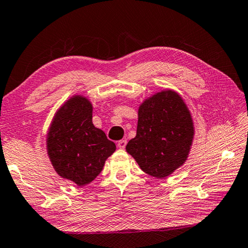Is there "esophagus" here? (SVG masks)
I'll return each instance as SVG.
<instances>
[{
    "mask_svg": "<svg viewBox=\"0 0 248 248\" xmlns=\"http://www.w3.org/2000/svg\"><path fill=\"white\" fill-rule=\"evenodd\" d=\"M126 144H127L126 140H122L117 141V147H119L120 149H124L125 147H126Z\"/></svg>",
    "mask_w": 248,
    "mask_h": 248,
    "instance_id": "1",
    "label": "esophagus"
}]
</instances>
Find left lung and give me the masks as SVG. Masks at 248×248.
<instances>
[{"label":"left lung","instance_id":"obj_1","mask_svg":"<svg viewBox=\"0 0 248 248\" xmlns=\"http://www.w3.org/2000/svg\"><path fill=\"white\" fill-rule=\"evenodd\" d=\"M193 137V120L184 100L166 90L140 107L136 136L126 151L147 174L162 179L186 161Z\"/></svg>","mask_w":248,"mask_h":248}]
</instances>
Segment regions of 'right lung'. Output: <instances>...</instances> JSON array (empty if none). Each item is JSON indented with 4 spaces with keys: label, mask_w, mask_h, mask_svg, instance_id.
Instances as JSON below:
<instances>
[{
    "label": "right lung",
    "mask_w": 248,
    "mask_h": 248,
    "mask_svg": "<svg viewBox=\"0 0 248 248\" xmlns=\"http://www.w3.org/2000/svg\"><path fill=\"white\" fill-rule=\"evenodd\" d=\"M46 148L58 174L84 186L100 174L116 147L103 131L93 126L89 100L74 95L56 112L47 133Z\"/></svg>",
    "instance_id": "add662e5"
}]
</instances>
